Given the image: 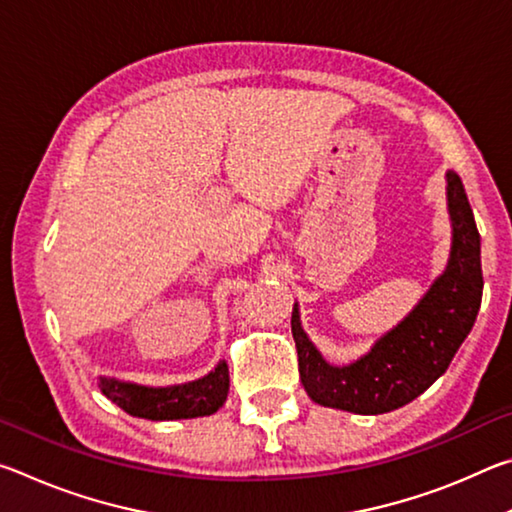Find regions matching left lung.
Here are the masks:
<instances>
[{
  "label": "left lung",
  "mask_w": 512,
  "mask_h": 512,
  "mask_svg": "<svg viewBox=\"0 0 512 512\" xmlns=\"http://www.w3.org/2000/svg\"><path fill=\"white\" fill-rule=\"evenodd\" d=\"M447 210L452 253L445 273L402 323L386 332L348 366H332L309 341L293 305L291 332L298 350L300 381L316 404L379 415L422 395L452 363L479 314L483 296L481 237L458 173L447 171Z\"/></svg>",
  "instance_id": "8db88e82"
}]
</instances>
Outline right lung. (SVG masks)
<instances>
[{
	"mask_svg": "<svg viewBox=\"0 0 512 512\" xmlns=\"http://www.w3.org/2000/svg\"><path fill=\"white\" fill-rule=\"evenodd\" d=\"M101 393L128 415L144 420H187L212 415L228 397V363L219 361L205 377L178 386H142L115 377H99Z\"/></svg>",
	"mask_w": 512,
	"mask_h": 512,
	"instance_id": "1",
	"label": "right lung"
}]
</instances>
